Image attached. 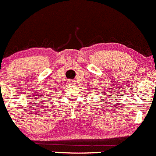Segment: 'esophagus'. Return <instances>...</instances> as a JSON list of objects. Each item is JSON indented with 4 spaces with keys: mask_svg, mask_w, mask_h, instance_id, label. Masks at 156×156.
Segmentation results:
<instances>
[{
    "mask_svg": "<svg viewBox=\"0 0 156 156\" xmlns=\"http://www.w3.org/2000/svg\"><path fill=\"white\" fill-rule=\"evenodd\" d=\"M68 84H69V85L74 84V81H73V80H69V82H68Z\"/></svg>",
    "mask_w": 156,
    "mask_h": 156,
    "instance_id": "esophagus-1",
    "label": "esophagus"
}]
</instances>
